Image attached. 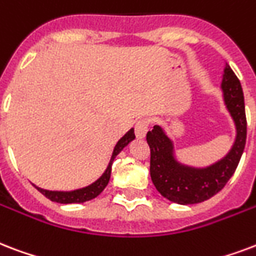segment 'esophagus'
Wrapping results in <instances>:
<instances>
[{
	"mask_svg": "<svg viewBox=\"0 0 256 256\" xmlns=\"http://www.w3.org/2000/svg\"><path fill=\"white\" fill-rule=\"evenodd\" d=\"M149 132V120H138L136 124V136L138 140H144Z\"/></svg>",
	"mask_w": 256,
	"mask_h": 256,
	"instance_id": "esophagus-1",
	"label": "esophagus"
}]
</instances>
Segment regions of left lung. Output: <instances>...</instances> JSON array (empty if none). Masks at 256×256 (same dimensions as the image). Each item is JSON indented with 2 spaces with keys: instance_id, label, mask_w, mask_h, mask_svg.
I'll use <instances>...</instances> for the list:
<instances>
[{
  "instance_id": "1",
  "label": "left lung",
  "mask_w": 256,
  "mask_h": 256,
  "mask_svg": "<svg viewBox=\"0 0 256 256\" xmlns=\"http://www.w3.org/2000/svg\"><path fill=\"white\" fill-rule=\"evenodd\" d=\"M220 90L235 128L234 144L222 158L206 166H194L178 158L174 141L162 126L154 124L146 136L150 148V177L156 189L169 202L181 206L206 202L220 192L236 170L244 150L247 122L240 82L227 63Z\"/></svg>"
}]
</instances>
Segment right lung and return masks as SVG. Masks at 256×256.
<instances>
[{"label":"right lung","mask_w":256,"mask_h":256,"mask_svg":"<svg viewBox=\"0 0 256 256\" xmlns=\"http://www.w3.org/2000/svg\"><path fill=\"white\" fill-rule=\"evenodd\" d=\"M136 140V134H134V128H130L126 134H124L120 141L116 142L114 146L111 158L108 161L106 170L103 172V174L95 180L92 184L83 186V188L74 189V190H48V189H42L40 186L34 185V188L40 193H42L46 198H50V202H58V204H82V202H90L96 196H99L103 192V189L106 188L111 177V166L114 162L115 157L126 148V146Z\"/></svg>","instance_id":"obj_1"}]
</instances>
